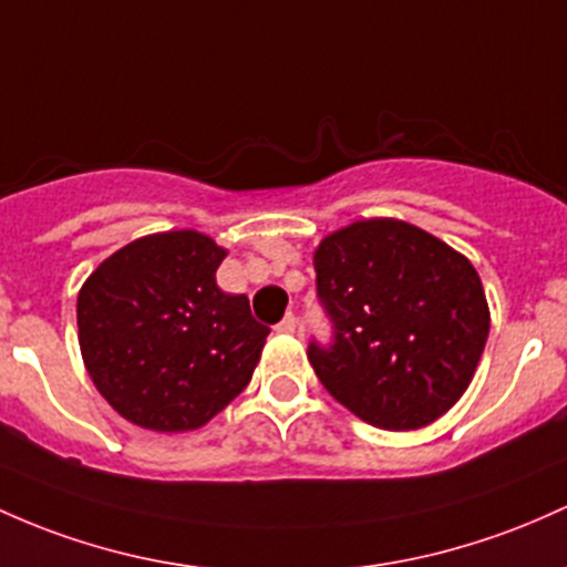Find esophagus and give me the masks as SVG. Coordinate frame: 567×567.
I'll return each mask as SVG.
<instances>
[{
  "mask_svg": "<svg viewBox=\"0 0 567 567\" xmlns=\"http://www.w3.org/2000/svg\"><path fill=\"white\" fill-rule=\"evenodd\" d=\"M296 326H298L296 315H293V312H288V315L282 317V320L277 322V331H279V333H296Z\"/></svg>",
  "mask_w": 567,
  "mask_h": 567,
  "instance_id": "esophagus-1",
  "label": "esophagus"
}]
</instances>
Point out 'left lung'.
Listing matches in <instances>:
<instances>
[{
  "instance_id": "obj_1",
  "label": "left lung",
  "mask_w": 567,
  "mask_h": 567,
  "mask_svg": "<svg viewBox=\"0 0 567 567\" xmlns=\"http://www.w3.org/2000/svg\"><path fill=\"white\" fill-rule=\"evenodd\" d=\"M315 271L331 339H312L307 354L341 406L382 431H414L455 406L489 333L468 258L403 220H363L320 241Z\"/></svg>"
}]
</instances>
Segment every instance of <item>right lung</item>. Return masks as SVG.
I'll list each match as a JSON object with an SVG mask.
<instances>
[{
  "label": "right lung",
  "instance_id": "obj_1",
  "mask_svg": "<svg viewBox=\"0 0 567 567\" xmlns=\"http://www.w3.org/2000/svg\"><path fill=\"white\" fill-rule=\"evenodd\" d=\"M226 250L196 231L136 239L78 296L80 350L117 414L151 431H196L250 382L269 328L247 296L217 288Z\"/></svg>",
  "mask_w": 567,
  "mask_h": 567
}]
</instances>
